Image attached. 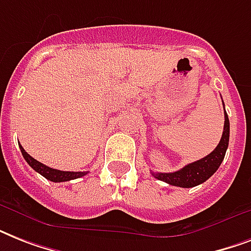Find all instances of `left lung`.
<instances>
[{
	"label": "left lung",
	"instance_id": "8db88e82",
	"mask_svg": "<svg viewBox=\"0 0 251 251\" xmlns=\"http://www.w3.org/2000/svg\"><path fill=\"white\" fill-rule=\"evenodd\" d=\"M224 105V102H223ZM224 130H223L222 139L216 146V149L207 155L201 160H197L194 163L185 165L179 171L172 172V173H157L152 172V176L155 178L164 181L172 186L179 187H194L197 185H201L204 181L210 178L215 172L218 171L222 161L224 160L228 143H229V118L224 108Z\"/></svg>",
	"mask_w": 251,
	"mask_h": 251
}]
</instances>
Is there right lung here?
<instances>
[{"label": "right lung", "instance_id": "right-lung-1", "mask_svg": "<svg viewBox=\"0 0 251 251\" xmlns=\"http://www.w3.org/2000/svg\"><path fill=\"white\" fill-rule=\"evenodd\" d=\"M19 149L22 151V155L25 157V160L29 164V167L33 168L37 173H40L43 177H45L49 181H53V182H65V181H70V179L79 178V177H83L87 175V172H65V171H58V169H53V168H49L47 165H44L40 161L35 160L31 155L25 152V149L19 146Z\"/></svg>", "mask_w": 251, "mask_h": 251}]
</instances>
